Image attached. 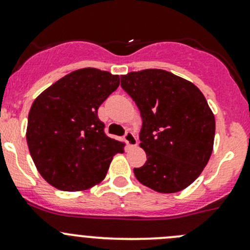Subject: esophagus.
Here are the masks:
<instances>
[{
	"label": "esophagus",
	"mask_w": 250,
	"mask_h": 250,
	"mask_svg": "<svg viewBox=\"0 0 250 250\" xmlns=\"http://www.w3.org/2000/svg\"><path fill=\"white\" fill-rule=\"evenodd\" d=\"M125 143L128 144V146H137V144H138L137 137H135L132 132H129V130H128V132H125Z\"/></svg>",
	"instance_id": "esophagus-1"
}]
</instances>
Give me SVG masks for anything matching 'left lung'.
Listing matches in <instances>:
<instances>
[{
	"instance_id": "left-lung-1",
	"label": "left lung",
	"mask_w": 250,
	"mask_h": 250,
	"mask_svg": "<svg viewBox=\"0 0 250 250\" xmlns=\"http://www.w3.org/2000/svg\"><path fill=\"white\" fill-rule=\"evenodd\" d=\"M121 87L143 118L139 139L147 161L134 168L135 178L162 193L188 188L208 163L215 135V118L202 92L160 69L121 76Z\"/></svg>"
}]
</instances>
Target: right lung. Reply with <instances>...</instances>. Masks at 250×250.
Instances as JSON below:
<instances>
[{
	"label": "right lung",
	"mask_w": 250,
	"mask_h": 250,
	"mask_svg": "<svg viewBox=\"0 0 250 250\" xmlns=\"http://www.w3.org/2000/svg\"><path fill=\"white\" fill-rule=\"evenodd\" d=\"M120 85V77L94 67L66 75L36 98L26 140L44 180L62 191L87 190L104 180L122 143L105 134L98 109Z\"/></svg>",
	"instance_id": "right-lung-1"
}]
</instances>
